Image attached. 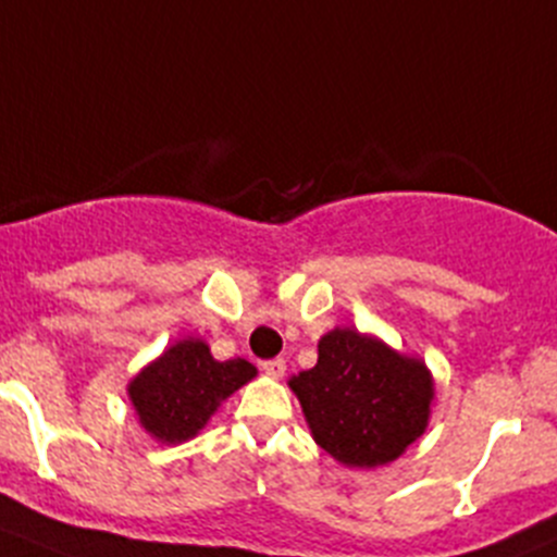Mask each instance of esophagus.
<instances>
[{
  "label": "esophagus",
  "mask_w": 557,
  "mask_h": 557,
  "mask_svg": "<svg viewBox=\"0 0 557 557\" xmlns=\"http://www.w3.org/2000/svg\"><path fill=\"white\" fill-rule=\"evenodd\" d=\"M261 370L267 372L269 377H283L285 375V361L283 359H267L261 364Z\"/></svg>",
  "instance_id": "esophagus-1"
}]
</instances>
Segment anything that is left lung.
I'll return each mask as SVG.
<instances>
[{
    "mask_svg": "<svg viewBox=\"0 0 557 557\" xmlns=\"http://www.w3.org/2000/svg\"><path fill=\"white\" fill-rule=\"evenodd\" d=\"M312 438L348 468L397 460L428 430L433 375L422 359L397 354L356 329H332L318 364L288 381Z\"/></svg>",
    "mask_w": 557,
    "mask_h": 557,
    "instance_id": "left-lung-1",
    "label": "left lung"
}]
</instances>
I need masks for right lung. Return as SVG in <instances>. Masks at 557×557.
<instances>
[{
  "label": "right lung",
  "instance_id": "1",
  "mask_svg": "<svg viewBox=\"0 0 557 557\" xmlns=\"http://www.w3.org/2000/svg\"><path fill=\"white\" fill-rule=\"evenodd\" d=\"M245 359L218 361L203 339L187 337L163 350L129 381L127 394L138 422L160 444H182L198 435L223 399L256 377Z\"/></svg>",
  "mask_w": 557,
  "mask_h": 557
}]
</instances>
